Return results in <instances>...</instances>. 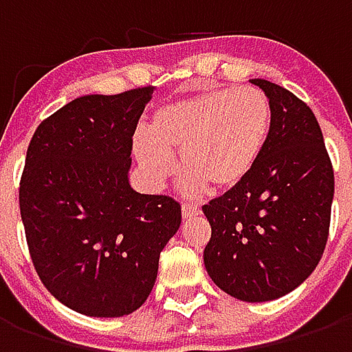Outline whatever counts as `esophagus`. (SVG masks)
<instances>
[{
    "instance_id": "34e87169",
    "label": "esophagus",
    "mask_w": 352,
    "mask_h": 352,
    "mask_svg": "<svg viewBox=\"0 0 352 352\" xmlns=\"http://www.w3.org/2000/svg\"><path fill=\"white\" fill-rule=\"evenodd\" d=\"M201 213V207L198 204H183V219H192Z\"/></svg>"
}]
</instances>
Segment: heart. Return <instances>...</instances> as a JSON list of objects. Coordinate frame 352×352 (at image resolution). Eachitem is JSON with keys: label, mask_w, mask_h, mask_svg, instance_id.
Segmentation results:
<instances>
[{"label": "heart", "mask_w": 352, "mask_h": 352, "mask_svg": "<svg viewBox=\"0 0 352 352\" xmlns=\"http://www.w3.org/2000/svg\"><path fill=\"white\" fill-rule=\"evenodd\" d=\"M272 103L252 87L213 88L169 101L148 122V138H133V154L154 183L179 166L192 192L230 190L243 183L270 138Z\"/></svg>", "instance_id": "b5f03b06"}]
</instances>
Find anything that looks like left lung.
Segmentation results:
<instances>
[{
	"label": "left lung",
	"instance_id": "8db88e82",
	"mask_svg": "<svg viewBox=\"0 0 352 352\" xmlns=\"http://www.w3.org/2000/svg\"><path fill=\"white\" fill-rule=\"evenodd\" d=\"M251 82L272 103L270 138L243 183L204 206V264L226 294L270 302L300 287L324 252L333 169L307 103L270 80Z\"/></svg>",
	"mask_w": 352,
	"mask_h": 352
}]
</instances>
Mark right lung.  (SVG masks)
Here are the masks:
<instances>
[{
	"label": "right lung",
	"instance_id": "1",
	"mask_svg": "<svg viewBox=\"0 0 352 352\" xmlns=\"http://www.w3.org/2000/svg\"><path fill=\"white\" fill-rule=\"evenodd\" d=\"M154 87L82 96L45 118L20 177V217L35 272L58 302L122 317L151 294L181 204L130 186L133 133Z\"/></svg>",
	"mask_w": 352,
	"mask_h": 352
}]
</instances>
